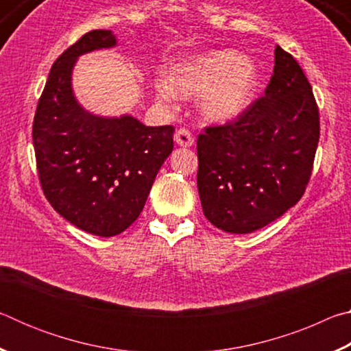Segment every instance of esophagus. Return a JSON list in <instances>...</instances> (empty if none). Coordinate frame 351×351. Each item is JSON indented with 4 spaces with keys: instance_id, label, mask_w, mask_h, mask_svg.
<instances>
[{
    "instance_id": "esophagus-1",
    "label": "esophagus",
    "mask_w": 351,
    "mask_h": 351,
    "mask_svg": "<svg viewBox=\"0 0 351 351\" xmlns=\"http://www.w3.org/2000/svg\"><path fill=\"white\" fill-rule=\"evenodd\" d=\"M175 142L181 147H192L195 142V138L192 136V133H190V130L180 128L175 133Z\"/></svg>"
}]
</instances>
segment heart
Instances as JSON below:
<instances>
[{
	"label": "heart",
	"mask_w": 351,
	"mask_h": 351,
	"mask_svg": "<svg viewBox=\"0 0 351 351\" xmlns=\"http://www.w3.org/2000/svg\"><path fill=\"white\" fill-rule=\"evenodd\" d=\"M257 88V68L235 51H210L175 63L169 82H154L156 96L171 102L176 96L201 99V108L213 121L239 116L251 104Z\"/></svg>",
	"instance_id": "b5f03b06"
}]
</instances>
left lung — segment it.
Masks as SVG:
<instances>
[{
    "mask_svg": "<svg viewBox=\"0 0 351 351\" xmlns=\"http://www.w3.org/2000/svg\"><path fill=\"white\" fill-rule=\"evenodd\" d=\"M319 108L289 52L276 47L265 94L197 141L204 217L230 234H249L282 217L305 193L319 142Z\"/></svg>",
    "mask_w": 351,
    "mask_h": 351,
    "instance_id": "1",
    "label": "left lung"
}]
</instances>
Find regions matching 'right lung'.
<instances>
[{"label":"right lung","mask_w":351,"mask_h":351,"mask_svg":"<svg viewBox=\"0 0 351 351\" xmlns=\"http://www.w3.org/2000/svg\"><path fill=\"white\" fill-rule=\"evenodd\" d=\"M116 45L96 29L52 64L35 110L32 141L49 204L88 234L117 235L144 209L159 169L173 150V125L145 127L132 116L105 119L80 108L71 90L75 58Z\"/></svg>","instance_id":"obj_1"}]
</instances>
